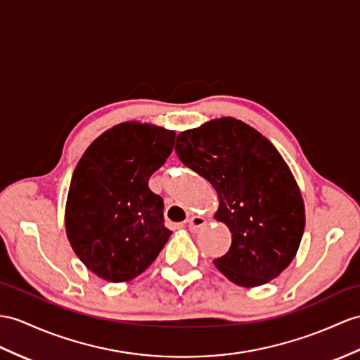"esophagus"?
Segmentation results:
<instances>
[{"label": "esophagus", "instance_id": "1", "mask_svg": "<svg viewBox=\"0 0 360 360\" xmlns=\"http://www.w3.org/2000/svg\"><path fill=\"white\" fill-rule=\"evenodd\" d=\"M205 224H206V218L200 217V215L191 217L188 220V227L191 231H197V229H200V227H203Z\"/></svg>", "mask_w": 360, "mask_h": 360}]
</instances>
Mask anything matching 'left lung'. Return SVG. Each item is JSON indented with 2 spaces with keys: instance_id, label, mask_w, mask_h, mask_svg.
Wrapping results in <instances>:
<instances>
[{
  "instance_id": "obj_1",
  "label": "left lung",
  "mask_w": 360,
  "mask_h": 360,
  "mask_svg": "<svg viewBox=\"0 0 360 360\" xmlns=\"http://www.w3.org/2000/svg\"><path fill=\"white\" fill-rule=\"evenodd\" d=\"M179 159L214 186L215 220L226 224L232 244L214 261L240 287L270 283L290 266L305 227L301 189L267 137L235 117H220L183 131Z\"/></svg>"
}]
</instances>
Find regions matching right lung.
I'll list each match as a JSON object with an SVG mask.
<instances>
[{
    "mask_svg": "<svg viewBox=\"0 0 360 360\" xmlns=\"http://www.w3.org/2000/svg\"><path fill=\"white\" fill-rule=\"evenodd\" d=\"M175 131L122 122L102 133L77 162L65 203V232L85 267L128 283L150 267L169 240L163 200L148 188L174 150Z\"/></svg>",
    "mask_w": 360,
    "mask_h": 360,
    "instance_id": "1",
    "label": "right lung"
}]
</instances>
